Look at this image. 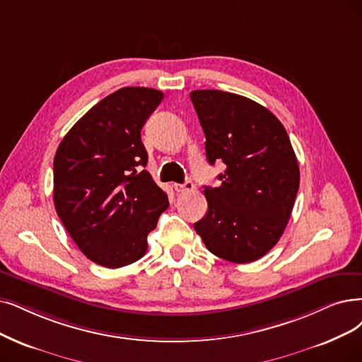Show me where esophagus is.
Listing matches in <instances>:
<instances>
[{"label":"esophagus","instance_id":"34e87169","mask_svg":"<svg viewBox=\"0 0 362 362\" xmlns=\"http://www.w3.org/2000/svg\"><path fill=\"white\" fill-rule=\"evenodd\" d=\"M173 189H175V192L178 193H190V192H194L196 185L192 181H185L184 184H173Z\"/></svg>","mask_w":362,"mask_h":362}]
</instances>
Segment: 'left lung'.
I'll use <instances>...</instances> for the list:
<instances>
[{
  "mask_svg": "<svg viewBox=\"0 0 362 362\" xmlns=\"http://www.w3.org/2000/svg\"><path fill=\"white\" fill-rule=\"evenodd\" d=\"M211 165L221 185L205 187L206 215L194 224L206 248L231 263H251L281 239L300 185L296 153L282 123L245 96L193 90Z\"/></svg>",
  "mask_w": 362,
  "mask_h": 362,
  "instance_id": "obj_1",
  "label": "left lung"
}]
</instances>
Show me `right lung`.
<instances>
[{"instance_id": "right-lung-1", "label": "right lung", "mask_w": 362, "mask_h": 362, "mask_svg": "<svg viewBox=\"0 0 362 362\" xmlns=\"http://www.w3.org/2000/svg\"><path fill=\"white\" fill-rule=\"evenodd\" d=\"M148 88H122L92 107L61 141L53 162V202L80 251L117 269L147 252V236L169 206L142 169L141 129L162 103Z\"/></svg>"}]
</instances>
